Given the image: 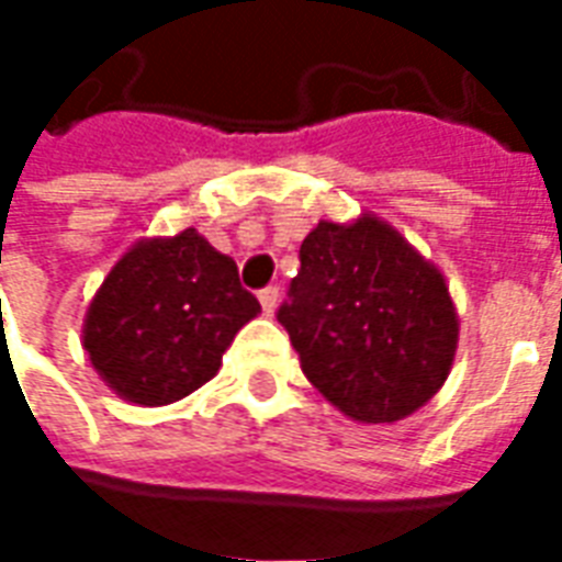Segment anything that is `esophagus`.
<instances>
[{
  "mask_svg": "<svg viewBox=\"0 0 562 562\" xmlns=\"http://www.w3.org/2000/svg\"><path fill=\"white\" fill-rule=\"evenodd\" d=\"M258 301H261V310H265V316H273L277 313V306H280V289H265V292H258Z\"/></svg>",
  "mask_w": 562,
  "mask_h": 562,
  "instance_id": "34e87169",
  "label": "esophagus"
}]
</instances>
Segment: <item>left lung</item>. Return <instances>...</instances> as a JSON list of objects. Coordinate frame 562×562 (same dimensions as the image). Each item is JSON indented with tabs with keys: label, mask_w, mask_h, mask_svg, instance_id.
<instances>
[{
	"label": "left lung",
	"mask_w": 562,
	"mask_h": 562,
	"mask_svg": "<svg viewBox=\"0 0 562 562\" xmlns=\"http://www.w3.org/2000/svg\"><path fill=\"white\" fill-rule=\"evenodd\" d=\"M280 322L313 389L358 424H394L446 385L460 318L446 273L391 222L318 220Z\"/></svg>",
	"instance_id": "1"
}]
</instances>
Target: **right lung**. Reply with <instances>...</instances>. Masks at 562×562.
I'll return each instance as SVG.
<instances>
[{"label": "right lung", "instance_id": "right-lung-1", "mask_svg": "<svg viewBox=\"0 0 562 562\" xmlns=\"http://www.w3.org/2000/svg\"><path fill=\"white\" fill-rule=\"evenodd\" d=\"M261 313L204 234L140 237L92 294L80 346L116 397L168 406L220 373L237 330Z\"/></svg>", "mask_w": 562, "mask_h": 562}]
</instances>
